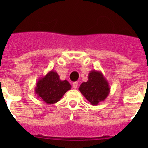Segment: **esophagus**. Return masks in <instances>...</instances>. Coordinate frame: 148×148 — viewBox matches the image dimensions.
Listing matches in <instances>:
<instances>
[{
    "mask_svg": "<svg viewBox=\"0 0 148 148\" xmlns=\"http://www.w3.org/2000/svg\"><path fill=\"white\" fill-rule=\"evenodd\" d=\"M73 87L74 89H76L77 87H78V82H73Z\"/></svg>",
    "mask_w": 148,
    "mask_h": 148,
    "instance_id": "esophagus-1",
    "label": "esophagus"
}]
</instances>
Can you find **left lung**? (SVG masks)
Instances as JSON below:
<instances>
[{
    "label": "left lung",
    "instance_id": "1",
    "mask_svg": "<svg viewBox=\"0 0 148 148\" xmlns=\"http://www.w3.org/2000/svg\"><path fill=\"white\" fill-rule=\"evenodd\" d=\"M78 90L92 105H98L104 101L110 92L108 82L102 73L97 70L90 72L88 81L83 82Z\"/></svg>",
    "mask_w": 148,
    "mask_h": 148
}]
</instances>
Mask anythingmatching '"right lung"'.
<instances>
[{
  "label": "right lung",
  "mask_w": 148,
  "mask_h": 148,
  "mask_svg": "<svg viewBox=\"0 0 148 148\" xmlns=\"http://www.w3.org/2000/svg\"><path fill=\"white\" fill-rule=\"evenodd\" d=\"M70 89V84L66 80L61 81L58 73L53 70L39 78L35 92L46 104H51L58 102Z\"/></svg>",
  "instance_id": "add662e5"
}]
</instances>
